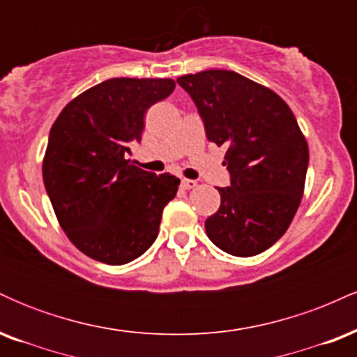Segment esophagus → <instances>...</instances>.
Masks as SVG:
<instances>
[{"label":"esophagus","mask_w":357,"mask_h":357,"mask_svg":"<svg viewBox=\"0 0 357 357\" xmlns=\"http://www.w3.org/2000/svg\"><path fill=\"white\" fill-rule=\"evenodd\" d=\"M196 186L195 179H181V188L183 190H191V188Z\"/></svg>","instance_id":"esophagus-1"}]
</instances>
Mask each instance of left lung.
Listing matches in <instances>:
<instances>
[{
    "instance_id": "obj_1",
    "label": "left lung",
    "mask_w": 357,
    "mask_h": 357,
    "mask_svg": "<svg viewBox=\"0 0 357 357\" xmlns=\"http://www.w3.org/2000/svg\"><path fill=\"white\" fill-rule=\"evenodd\" d=\"M208 141L227 147L230 186L218 188L220 210L204 221L216 247L253 257L289 228L304 192L309 147L296 116L273 90L231 70L183 75Z\"/></svg>"
}]
</instances>
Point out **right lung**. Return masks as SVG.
I'll return each mask as SVG.
<instances>
[{"instance_id": "1", "label": "right lung", "mask_w": 357, "mask_h": 357, "mask_svg": "<svg viewBox=\"0 0 357 357\" xmlns=\"http://www.w3.org/2000/svg\"><path fill=\"white\" fill-rule=\"evenodd\" d=\"M173 90L171 79H109L68 102L53 122L45 190L60 227L93 260L129 264L158 236L179 179L126 158L141 142L146 110Z\"/></svg>"}]
</instances>
